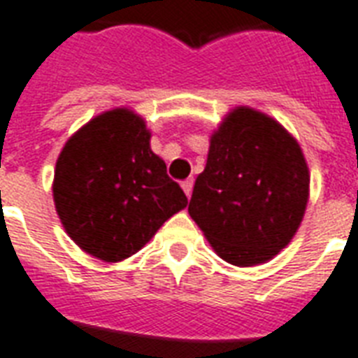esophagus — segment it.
Returning a JSON list of instances; mask_svg holds the SVG:
<instances>
[{"label":"esophagus","mask_w":358,"mask_h":358,"mask_svg":"<svg viewBox=\"0 0 358 358\" xmlns=\"http://www.w3.org/2000/svg\"><path fill=\"white\" fill-rule=\"evenodd\" d=\"M182 189L187 197H191V191H193V178H187L185 182H182Z\"/></svg>","instance_id":"34e87169"}]
</instances>
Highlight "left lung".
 Instances as JSON below:
<instances>
[{"label": "left lung", "instance_id": "left-lung-1", "mask_svg": "<svg viewBox=\"0 0 358 358\" xmlns=\"http://www.w3.org/2000/svg\"><path fill=\"white\" fill-rule=\"evenodd\" d=\"M308 197L310 171L296 138L268 114L236 106L210 136L187 212L223 261L255 266L293 240Z\"/></svg>", "mask_w": 358, "mask_h": 358}]
</instances>
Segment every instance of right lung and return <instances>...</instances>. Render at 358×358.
I'll return each instance as SVG.
<instances>
[{
	"label": "right lung",
	"instance_id": "1",
	"mask_svg": "<svg viewBox=\"0 0 358 358\" xmlns=\"http://www.w3.org/2000/svg\"><path fill=\"white\" fill-rule=\"evenodd\" d=\"M150 136L144 118L113 108L71 135L56 161L52 195L59 222L82 252L105 263L135 255L187 206Z\"/></svg>",
	"mask_w": 358,
	"mask_h": 358
}]
</instances>
